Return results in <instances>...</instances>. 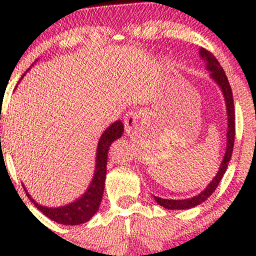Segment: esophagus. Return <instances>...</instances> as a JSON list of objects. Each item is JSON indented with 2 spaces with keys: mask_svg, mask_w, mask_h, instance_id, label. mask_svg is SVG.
Segmentation results:
<instances>
[{
  "mask_svg": "<svg viewBox=\"0 0 256 256\" xmlns=\"http://www.w3.org/2000/svg\"><path fill=\"white\" fill-rule=\"evenodd\" d=\"M138 116H140L137 114V112H134V110L126 112L125 118H124V125H125L126 134H131V132L136 128L137 122H138Z\"/></svg>",
  "mask_w": 256,
  "mask_h": 256,
  "instance_id": "obj_1",
  "label": "esophagus"
}]
</instances>
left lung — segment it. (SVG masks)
I'll return each instance as SVG.
<instances>
[{"label": "left lung", "instance_id": "obj_1", "mask_svg": "<svg viewBox=\"0 0 256 256\" xmlns=\"http://www.w3.org/2000/svg\"><path fill=\"white\" fill-rule=\"evenodd\" d=\"M200 56L202 60L206 62V68L207 71L210 72V78L216 82V84L218 85L222 90V95H224L225 100V106H226V113H228V132H226V150L225 155L222 158V164L216 172V177L212 179L210 184L204 188V192H201L198 195L194 196L190 198H184V200H168V198H161L158 196H154V200L156 201L158 204L162 206L166 210H190V208L196 207V206L201 204L202 202H204L206 200L210 198V195L214 192V190L216 189L222 178L224 177L226 168H228V161H230L232 150H234V98H232V90L228 83V77H226L224 70L220 66L219 61L216 60V56L206 50L204 48H200L198 50Z\"/></svg>", "mask_w": 256, "mask_h": 256}]
</instances>
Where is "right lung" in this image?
I'll list each match as a JSON object with an SVG mask.
<instances>
[{"instance_id":"right-lung-1","label":"right lung","mask_w":256,"mask_h":256,"mask_svg":"<svg viewBox=\"0 0 256 256\" xmlns=\"http://www.w3.org/2000/svg\"><path fill=\"white\" fill-rule=\"evenodd\" d=\"M36 61L34 64H36ZM28 70L26 72H28ZM25 74L26 73L22 76L19 82L22 80ZM122 132H124V125H122L120 120H118V122H114L110 126H108L104 131V134H101L98 140V150H96V164L94 177L91 179L86 192L80 198H78L76 201L71 202V204L61 206V207H46V206L40 204L37 201H34V198H32L30 194L28 192V190L25 189V185L22 184V188H24L26 195L30 198V201L36 206L37 210H40L44 216L56 222L58 224L80 225L83 222H89L98 210L100 204H101L102 201V196H104L106 173H107L108 150H110L112 143L122 136Z\"/></svg>"}]
</instances>
